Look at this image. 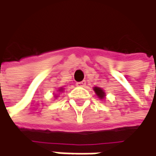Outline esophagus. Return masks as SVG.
Masks as SVG:
<instances>
[{"instance_id": "esophagus-1", "label": "esophagus", "mask_w": 156, "mask_h": 156, "mask_svg": "<svg viewBox=\"0 0 156 156\" xmlns=\"http://www.w3.org/2000/svg\"><path fill=\"white\" fill-rule=\"evenodd\" d=\"M76 85H77L78 87H85V85H86V81H80V82H77V83H76Z\"/></svg>"}]
</instances>
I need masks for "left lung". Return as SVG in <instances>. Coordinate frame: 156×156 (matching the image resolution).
Returning a JSON list of instances; mask_svg holds the SVG:
<instances>
[{"label":"left lung","instance_id":"1","mask_svg":"<svg viewBox=\"0 0 156 156\" xmlns=\"http://www.w3.org/2000/svg\"><path fill=\"white\" fill-rule=\"evenodd\" d=\"M94 90H95V92H96V94L98 95V98H100L101 99L105 98V92H104L100 87H96L94 88Z\"/></svg>","mask_w":156,"mask_h":156}]
</instances>
